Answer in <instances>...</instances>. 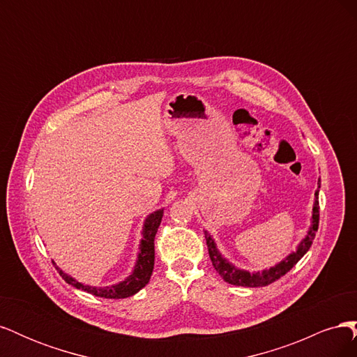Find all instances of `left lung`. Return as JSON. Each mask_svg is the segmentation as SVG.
Here are the masks:
<instances>
[{"label": "left lung", "instance_id": "1", "mask_svg": "<svg viewBox=\"0 0 357 357\" xmlns=\"http://www.w3.org/2000/svg\"><path fill=\"white\" fill-rule=\"evenodd\" d=\"M320 181V180H319ZM320 188V186H319ZM320 207H319V190L316 192V201H314V208H312V220H311V228L308 231V235L305 236V240L302 241L298 247V250L295 253L289 255L282 264H278L277 266L271 269H265L262 273H247L243 271V269L235 268L231 265L226 259L220 256V253L215 248L214 241L211 240V236L205 232V240H207V247H208V255L211 259V264L214 266L215 271L219 273V275L228 282L229 284L235 286H245V287H262L266 284L274 283L275 280L280 277H283L286 273H289L291 268H294L299 261L301 257L304 256L314 241L316 232L319 229V219H320Z\"/></svg>", "mask_w": 357, "mask_h": 357}]
</instances>
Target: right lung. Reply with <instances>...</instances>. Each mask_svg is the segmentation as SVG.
<instances>
[{
  "label": "right lung",
  "instance_id": "add662e5",
  "mask_svg": "<svg viewBox=\"0 0 357 357\" xmlns=\"http://www.w3.org/2000/svg\"><path fill=\"white\" fill-rule=\"evenodd\" d=\"M162 215H164V210H158L153 214H150L146 223H144V231H143V240H142V252L138 255V261L135 265V269L132 275H129L125 282L119 283L116 286L110 287H91L84 286L79 282H75L74 278L62 273L61 269L56 266L59 275L66 280V282L74 287L82 289L88 294H92L100 298L107 299H122L135 295L138 290H142L150 280V275L153 273V265H155V235L158 232V228L162 220Z\"/></svg>",
  "mask_w": 357,
  "mask_h": 357
}]
</instances>
